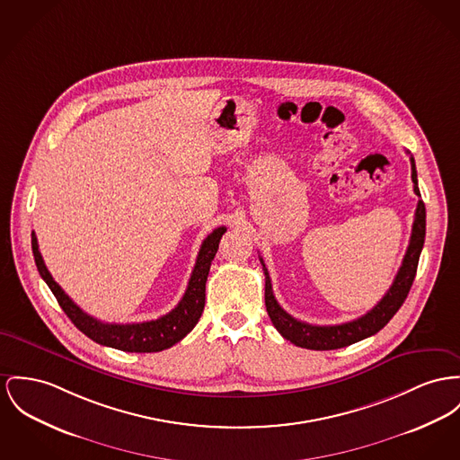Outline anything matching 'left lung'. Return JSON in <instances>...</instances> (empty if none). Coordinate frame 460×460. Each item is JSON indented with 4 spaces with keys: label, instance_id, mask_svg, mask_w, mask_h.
Returning <instances> with one entry per match:
<instances>
[{
    "label": "left lung",
    "instance_id": "left-lung-1",
    "mask_svg": "<svg viewBox=\"0 0 460 460\" xmlns=\"http://www.w3.org/2000/svg\"><path fill=\"white\" fill-rule=\"evenodd\" d=\"M411 162V181H413V191L420 197V190L417 183V169H415V160L410 156ZM424 239H426V206L422 200H419L417 209H415V219L411 226V237L410 244L406 249V254L402 258V263L399 267L398 276L394 279L393 286L389 291L384 295V298L373 306L365 315L343 323V324H333V326H315L302 323L289 315L282 306L277 304L274 291H272V282L269 270L260 258L265 272V305L267 312L270 315L272 324L276 326L277 332L295 343L296 347H304L310 350H333V349H341L350 343H356L359 340L371 337L378 333L398 312L399 306L406 300L410 288L413 284V279L417 274V265L419 258L424 247Z\"/></svg>",
    "mask_w": 460,
    "mask_h": 460
}]
</instances>
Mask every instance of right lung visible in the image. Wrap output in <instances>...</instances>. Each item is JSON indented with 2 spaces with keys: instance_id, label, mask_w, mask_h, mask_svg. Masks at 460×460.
<instances>
[{
  "instance_id": "1",
  "label": "right lung",
  "mask_w": 460,
  "mask_h": 460,
  "mask_svg": "<svg viewBox=\"0 0 460 460\" xmlns=\"http://www.w3.org/2000/svg\"><path fill=\"white\" fill-rule=\"evenodd\" d=\"M225 232L226 228L219 226L204 239L181 302L158 319L132 324H110L85 314L50 276L38 249L34 232L31 234V245L40 276L52 289L66 315L84 335H87L95 343L113 347L123 352H160L183 340L199 323L206 304V280L209 276L211 261L215 260L219 239Z\"/></svg>"
}]
</instances>
